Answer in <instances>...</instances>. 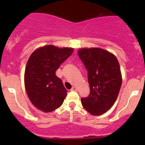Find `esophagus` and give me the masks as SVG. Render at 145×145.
Masks as SVG:
<instances>
[{
	"label": "esophagus",
	"instance_id": "obj_1",
	"mask_svg": "<svg viewBox=\"0 0 145 145\" xmlns=\"http://www.w3.org/2000/svg\"><path fill=\"white\" fill-rule=\"evenodd\" d=\"M71 90H74V91H76V90H77V88L76 87V86H73L72 88H71Z\"/></svg>",
	"mask_w": 145,
	"mask_h": 145
}]
</instances>
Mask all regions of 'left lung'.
Here are the masks:
<instances>
[{
  "label": "left lung",
  "instance_id": "obj_1",
  "mask_svg": "<svg viewBox=\"0 0 145 145\" xmlns=\"http://www.w3.org/2000/svg\"><path fill=\"white\" fill-rule=\"evenodd\" d=\"M78 55L88 71L90 94L82 97L86 111L99 116L111 109L116 102L122 83L118 59L102 48H82Z\"/></svg>",
  "mask_w": 145,
  "mask_h": 145
}]
</instances>
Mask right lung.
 <instances>
[{"mask_svg":"<svg viewBox=\"0 0 145 145\" xmlns=\"http://www.w3.org/2000/svg\"><path fill=\"white\" fill-rule=\"evenodd\" d=\"M73 52V48L45 45L31 55L26 66L24 85L29 100L37 109L51 112L62 105L67 90L55 71Z\"/></svg>","mask_w":145,"mask_h":145,"instance_id":"obj_1","label":"right lung"}]
</instances>
